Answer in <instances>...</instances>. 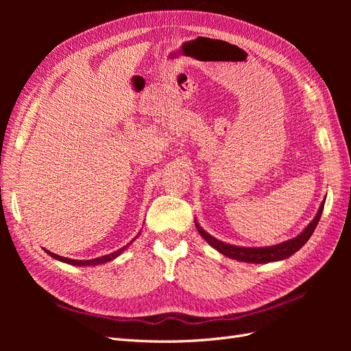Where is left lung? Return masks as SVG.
<instances>
[{"label":"left lung","instance_id":"8db88e82","mask_svg":"<svg viewBox=\"0 0 351 351\" xmlns=\"http://www.w3.org/2000/svg\"><path fill=\"white\" fill-rule=\"evenodd\" d=\"M324 204H325V200L322 202V205H321L319 210H317V214L313 218V221L304 228V231L302 232L300 236H297V237H294L289 241L280 243V244H277V246H271V247H239V246H232V244L222 243V241L214 239L212 236H209L206 231H204L199 227L197 222H196V228L199 231V234L204 237L212 247H215L219 253L226 254V256H228V258L237 259V261H241V262H250V263H267V262L282 261L285 258L291 256L293 253L299 250L303 246V244L311 239V236L313 234V231L317 226V222H319V219H321L322 210H324Z\"/></svg>","mask_w":351,"mask_h":351}]
</instances>
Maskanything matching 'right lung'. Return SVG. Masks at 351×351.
<instances>
[{
    "label": "right lung",
    "instance_id": "obj_1",
    "mask_svg": "<svg viewBox=\"0 0 351 351\" xmlns=\"http://www.w3.org/2000/svg\"><path fill=\"white\" fill-rule=\"evenodd\" d=\"M129 244H130V243H129ZM129 244H127V246H129ZM127 246H124V247L119 249V250L114 252V253L105 254V256H102V258H97V259H89V261H76V259H69V258H62V256H58V254H56V253H51L49 250H45V252H47L48 254H51V256L54 258V259H58V261L64 262V263H69V265H77V267H89V265H101V263H105V262H110V261L115 259L117 256H119V254H121V252H124V250L127 249Z\"/></svg>",
    "mask_w": 351,
    "mask_h": 351
}]
</instances>
